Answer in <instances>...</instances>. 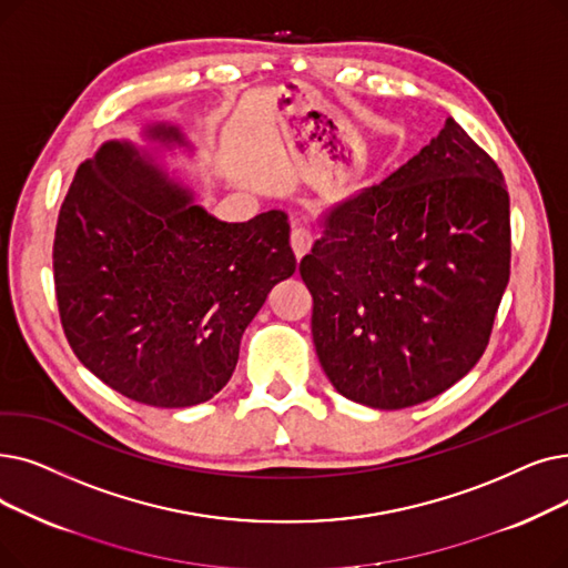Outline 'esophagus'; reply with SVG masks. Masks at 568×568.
Returning <instances> with one entry per match:
<instances>
[{
    "mask_svg": "<svg viewBox=\"0 0 568 568\" xmlns=\"http://www.w3.org/2000/svg\"><path fill=\"white\" fill-rule=\"evenodd\" d=\"M290 245H292V253L297 260H302L304 255H308L311 245H313V234L306 227H294L290 234Z\"/></svg>",
    "mask_w": 568,
    "mask_h": 568,
    "instance_id": "obj_1",
    "label": "esophagus"
}]
</instances>
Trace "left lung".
<instances>
[{"mask_svg": "<svg viewBox=\"0 0 568 568\" xmlns=\"http://www.w3.org/2000/svg\"><path fill=\"white\" fill-rule=\"evenodd\" d=\"M320 227L300 274L336 392L397 410L471 372L510 276V204L501 169L453 118Z\"/></svg>", "mask_w": 568, "mask_h": 568, "instance_id": "1", "label": "left lung"}]
</instances>
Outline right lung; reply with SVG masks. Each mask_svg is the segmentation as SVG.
I'll list each match as a JSON object with an SVG mask.
<instances>
[{"instance_id":"1","label":"right lung","mask_w":568,"mask_h":568,"mask_svg":"<svg viewBox=\"0 0 568 568\" xmlns=\"http://www.w3.org/2000/svg\"><path fill=\"white\" fill-rule=\"evenodd\" d=\"M294 266L283 211L220 223L128 143L79 164L53 241L71 351L122 397L158 408L204 404L227 385L245 327Z\"/></svg>"}]
</instances>
